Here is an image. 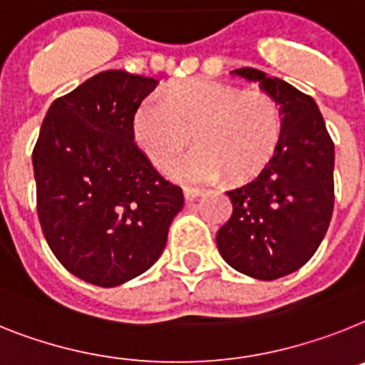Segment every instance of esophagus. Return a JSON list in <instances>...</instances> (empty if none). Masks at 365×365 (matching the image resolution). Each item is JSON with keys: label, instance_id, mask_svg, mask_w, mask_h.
Segmentation results:
<instances>
[{"label": "esophagus", "instance_id": "esophagus-1", "mask_svg": "<svg viewBox=\"0 0 365 365\" xmlns=\"http://www.w3.org/2000/svg\"><path fill=\"white\" fill-rule=\"evenodd\" d=\"M200 195H202V192L197 191V189H183V197H185V200H187V202L197 200Z\"/></svg>", "mask_w": 365, "mask_h": 365}]
</instances>
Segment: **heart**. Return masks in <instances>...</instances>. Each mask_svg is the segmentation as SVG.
Wrapping results in <instances>:
<instances>
[{
    "instance_id": "b5f03b06",
    "label": "heart",
    "mask_w": 365,
    "mask_h": 365,
    "mask_svg": "<svg viewBox=\"0 0 365 365\" xmlns=\"http://www.w3.org/2000/svg\"><path fill=\"white\" fill-rule=\"evenodd\" d=\"M192 135L198 148L182 168L185 182H213L222 173L241 182L274 154L282 135L280 109L262 91L189 79L146 100L133 116L137 145L161 170L176 167Z\"/></svg>"
}]
</instances>
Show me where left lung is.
<instances>
[{
  "instance_id": "left-lung-1",
  "label": "left lung",
  "mask_w": 365,
  "mask_h": 365,
  "mask_svg": "<svg viewBox=\"0 0 365 365\" xmlns=\"http://www.w3.org/2000/svg\"><path fill=\"white\" fill-rule=\"evenodd\" d=\"M232 73L278 103L282 135L258 176L226 195L232 217L217 232L220 256L235 271L277 280L301 269L323 241L334 210V143L314 98L256 68Z\"/></svg>"
}]
</instances>
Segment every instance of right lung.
Masks as SVG:
<instances>
[{"label":"right lung","instance_id":"right-lung-1","mask_svg":"<svg viewBox=\"0 0 365 365\" xmlns=\"http://www.w3.org/2000/svg\"><path fill=\"white\" fill-rule=\"evenodd\" d=\"M159 81L106 70L57 98L33 148L36 211L55 258L94 286L148 271L183 207L140 152L133 116Z\"/></svg>","mask_w":365,"mask_h":365}]
</instances>
